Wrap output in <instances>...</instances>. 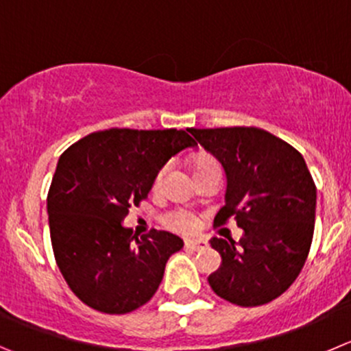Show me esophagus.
<instances>
[{
    "label": "esophagus",
    "mask_w": 351,
    "mask_h": 351,
    "mask_svg": "<svg viewBox=\"0 0 351 351\" xmlns=\"http://www.w3.org/2000/svg\"><path fill=\"white\" fill-rule=\"evenodd\" d=\"M186 248L202 252V250L206 248V241H203V239H186Z\"/></svg>",
    "instance_id": "1"
}]
</instances>
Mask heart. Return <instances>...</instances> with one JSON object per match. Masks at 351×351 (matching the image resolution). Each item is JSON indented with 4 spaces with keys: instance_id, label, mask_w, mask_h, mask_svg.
I'll return each instance as SVG.
<instances>
[{
    "instance_id": "b5f03b06",
    "label": "heart",
    "mask_w": 351,
    "mask_h": 351,
    "mask_svg": "<svg viewBox=\"0 0 351 351\" xmlns=\"http://www.w3.org/2000/svg\"><path fill=\"white\" fill-rule=\"evenodd\" d=\"M193 167H195V176H198L199 172H205V170H212V169L220 170L219 162L210 155L196 156ZM167 169H169V167L163 165L162 169L156 172L155 181H153V188L155 189H158L160 186H162L163 178H165V173H167ZM163 223H165L167 228L176 229V231H191V229L196 226V219L191 215V213L186 212V210H172V212L163 215Z\"/></svg>"
}]
</instances>
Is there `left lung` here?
<instances>
[{
	"mask_svg": "<svg viewBox=\"0 0 351 351\" xmlns=\"http://www.w3.org/2000/svg\"><path fill=\"white\" fill-rule=\"evenodd\" d=\"M222 163L228 176L226 205L213 223L234 219L238 243L213 238L222 256L210 274L217 296L239 306H258L295 282L308 256L315 226L317 189L302 153L258 128L189 129Z\"/></svg>",
	"mask_w": 351,
	"mask_h": 351,
	"instance_id": "8db88e82",
	"label": "left lung"
}]
</instances>
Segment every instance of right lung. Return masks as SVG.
Masks as SVG:
<instances>
[{
	"mask_svg": "<svg viewBox=\"0 0 351 351\" xmlns=\"http://www.w3.org/2000/svg\"><path fill=\"white\" fill-rule=\"evenodd\" d=\"M186 131L106 129L62 153L48 191L56 265L72 293L103 313H129L152 300L179 236L123 228L131 206L148 198L155 176L173 155L195 148Z\"/></svg>",
	"mask_w": 351,
	"mask_h": 351,
	"instance_id": "obj_1",
	"label": "right lung"
}]
</instances>
